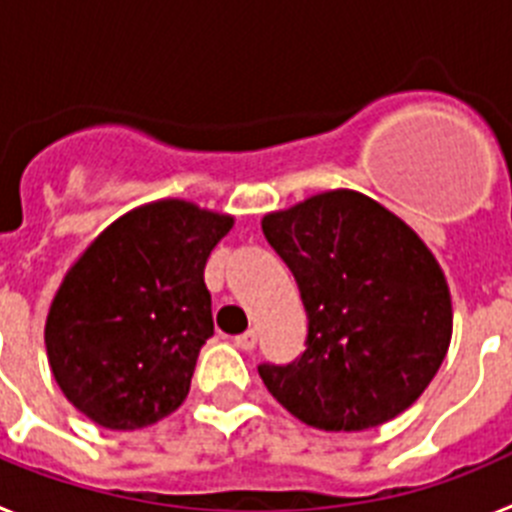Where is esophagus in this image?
Returning <instances> with one entry per match:
<instances>
[{
  "label": "esophagus",
  "mask_w": 512,
  "mask_h": 512,
  "mask_svg": "<svg viewBox=\"0 0 512 512\" xmlns=\"http://www.w3.org/2000/svg\"><path fill=\"white\" fill-rule=\"evenodd\" d=\"M256 341H259L256 330H246V333H241V336L235 338V346L243 348V351H253V348H256Z\"/></svg>",
  "instance_id": "1"
}]
</instances>
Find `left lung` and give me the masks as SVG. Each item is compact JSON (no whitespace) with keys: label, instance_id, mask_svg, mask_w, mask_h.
<instances>
[{"label":"left lung","instance_id":"left-lung-1","mask_svg":"<svg viewBox=\"0 0 512 512\" xmlns=\"http://www.w3.org/2000/svg\"><path fill=\"white\" fill-rule=\"evenodd\" d=\"M261 228L295 274L310 318L300 359L259 366L266 390L323 431H366L408 410L436 377L454 328L431 248L354 189L269 212Z\"/></svg>","mask_w":512,"mask_h":512}]
</instances>
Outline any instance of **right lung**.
<instances>
[{
	"instance_id": "add662e5",
	"label": "right lung",
	"mask_w": 512,
	"mask_h": 512,
	"mask_svg": "<svg viewBox=\"0 0 512 512\" xmlns=\"http://www.w3.org/2000/svg\"><path fill=\"white\" fill-rule=\"evenodd\" d=\"M233 215L156 200L117 217L66 271L45 318L66 400L110 431H135L189 395L212 336L205 264Z\"/></svg>"
}]
</instances>
